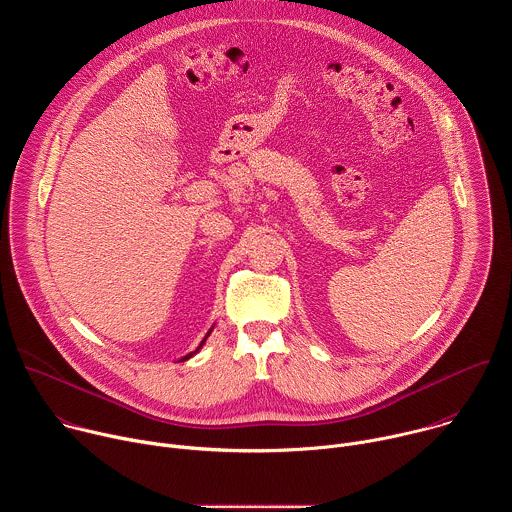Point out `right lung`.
<instances>
[{
	"instance_id": "add662e5",
	"label": "right lung",
	"mask_w": 512,
	"mask_h": 512,
	"mask_svg": "<svg viewBox=\"0 0 512 512\" xmlns=\"http://www.w3.org/2000/svg\"><path fill=\"white\" fill-rule=\"evenodd\" d=\"M212 328H214V326H212ZM212 328H210V330H208V332H206V336H204V338H202V342H200V344H198V348H196V350H194V352H188V354H186V356H182V358H180V360H188V358H192V356H194V354H196V352H198V350H200V348H202V346H204V342H206V338H208V336H210V332H212Z\"/></svg>"
}]
</instances>
